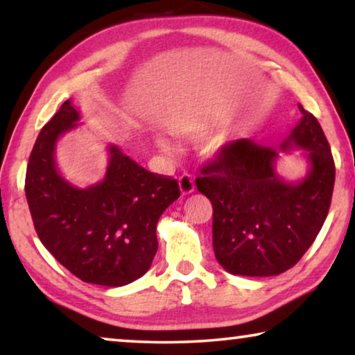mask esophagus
I'll return each instance as SVG.
<instances>
[{"label":"esophagus","instance_id":"1","mask_svg":"<svg viewBox=\"0 0 355 355\" xmlns=\"http://www.w3.org/2000/svg\"><path fill=\"white\" fill-rule=\"evenodd\" d=\"M179 189H181V192L186 196V193H192L196 191V181H193V178L191 176L189 173H184L181 178H179Z\"/></svg>","mask_w":355,"mask_h":355}]
</instances>
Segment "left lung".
Segmentation results:
<instances>
[{"label": "left lung", "instance_id": "1", "mask_svg": "<svg viewBox=\"0 0 355 355\" xmlns=\"http://www.w3.org/2000/svg\"><path fill=\"white\" fill-rule=\"evenodd\" d=\"M304 118L279 148L250 139L223 145L200 168L198 192L213 205V250L232 275L275 276L293 268L313 244L328 216L334 159L322 125L299 105ZM304 148L311 173L288 184L274 159L292 145Z\"/></svg>", "mask_w": 355, "mask_h": 355}]
</instances>
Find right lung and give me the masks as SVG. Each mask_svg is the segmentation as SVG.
I'll return each instance as SVG.
<instances>
[{
    "instance_id": "add662e5",
    "label": "right lung",
    "mask_w": 355,
    "mask_h": 355,
    "mask_svg": "<svg viewBox=\"0 0 355 355\" xmlns=\"http://www.w3.org/2000/svg\"><path fill=\"white\" fill-rule=\"evenodd\" d=\"M77 121L66 100L43 125L27 164V203L42 244L64 268L85 283L118 288L148 271L158 250L157 223L181 191L176 179L147 171L114 145L103 181L71 186L53 153Z\"/></svg>"
}]
</instances>
